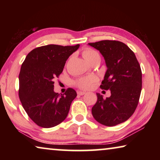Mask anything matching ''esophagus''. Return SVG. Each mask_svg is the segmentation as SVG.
<instances>
[{
    "instance_id": "obj_1",
    "label": "esophagus",
    "mask_w": 160,
    "mask_h": 160,
    "mask_svg": "<svg viewBox=\"0 0 160 160\" xmlns=\"http://www.w3.org/2000/svg\"><path fill=\"white\" fill-rule=\"evenodd\" d=\"M77 94L78 95H84L86 94V92H82V91H78V92H77Z\"/></svg>"
}]
</instances>
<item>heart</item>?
Returning a JSON list of instances; mask_svg holds the SVG:
<instances>
[{"label": "heart", "mask_w": 160, "mask_h": 160, "mask_svg": "<svg viewBox=\"0 0 160 160\" xmlns=\"http://www.w3.org/2000/svg\"><path fill=\"white\" fill-rule=\"evenodd\" d=\"M82 55L87 62L91 63L95 59H100V55L98 52L92 49H85L82 52ZM98 81L95 76H89L87 77H82L78 78L75 82V85L78 88L82 89H89Z\"/></svg>", "instance_id": "b5f03b06"}]
</instances>
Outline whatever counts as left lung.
Wrapping results in <instances>:
<instances>
[{"label":"left lung","mask_w":160,"mask_h":160,"mask_svg":"<svg viewBox=\"0 0 160 160\" xmlns=\"http://www.w3.org/2000/svg\"><path fill=\"white\" fill-rule=\"evenodd\" d=\"M105 59L107 71L100 88L110 89L111 96L98 100L92 108L96 121L113 127L125 122L135 112L142 88V72L134 52L125 43L104 40L89 43Z\"/></svg>","instance_id":"left-lung-1"}]
</instances>
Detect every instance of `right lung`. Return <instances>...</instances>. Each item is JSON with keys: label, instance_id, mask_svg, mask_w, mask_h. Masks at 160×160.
I'll use <instances>...</instances> for the list:
<instances>
[{"label": "right lung", "instance_id": "1", "mask_svg": "<svg viewBox=\"0 0 160 160\" xmlns=\"http://www.w3.org/2000/svg\"><path fill=\"white\" fill-rule=\"evenodd\" d=\"M79 47L49 44L29 52L19 76V97L24 109L37 125L53 128L64 121L76 92L68 88L64 94L54 92V78L60 76L66 60Z\"/></svg>", "mask_w": 160, "mask_h": 160}]
</instances>
